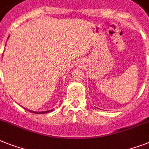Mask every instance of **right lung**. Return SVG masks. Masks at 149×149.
Segmentation results:
<instances>
[{
  "mask_svg": "<svg viewBox=\"0 0 149 149\" xmlns=\"http://www.w3.org/2000/svg\"><path fill=\"white\" fill-rule=\"evenodd\" d=\"M25 109V108H24ZM25 109L28 110L29 112H33V113H36V114H44V113H48V112H50L52 111H54V109H50V110H47V111H43V112H35V111H32V110H29L27 109Z\"/></svg>",
  "mask_w": 149,
  "mask_h": 149,
  "instance_id": "right-lung-1",
  "label": "right lung"
}]
</instances>
